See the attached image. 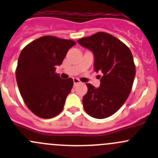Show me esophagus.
<instances>
[{"label":"esophagus","mask_w":158,"mask_h":158,"mask_svg":"<svg viewBox=\"0 0 158 158\" xmlns=\"http://www.w3.org/2000/svg\"><path fill=\"white\" fill-rule=\"evenodd\" d=\"M73 84H74V85H77V84L81 83V81L78 80L77 78H73Z\"/></svg>","instance_id":"obj_1"}]
</instances>
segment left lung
I'll use <instances>...</instances> for the list:
<instances>
[{
  "instance_id": "1",
  "label": "left lung",
  "mask_w": 158,
  "mask_h": 158,
  "mask_svg": "<svg viewBox=\"0 0 158 158\" xmlns=\"http://www.w3.org/2000/svg\"><path fill=\"white\" fill-rule=\"evenodd\" d=\"M94 53V70L102 72L100 87L86 84L83 98L85 112L95 118L111 116L121 108L130 94L136 67L128 46L109 33L99 31L77 40Z\"/></svg>"
}]
</instances>
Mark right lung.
I'll list each match as a JSON object with an SVG mask.
<instances>
[{"instance_id": "right-lung-1", "label": "right lung", "mask_w": 158, "mask_h": 158, "mask_svg": "<svg viewBox=\"0 0 158 158\" xmlns=\"http://www.w3.org/2000/svg\"><path fill=\"white\" fill-rule=\"evenodd\" d=\"M76 44L52 35L31 42L22 50L15 75L24 102L32 113L43 118L55 117L64 109L73 85L72 78L61 79L56 67Z\"/></svg>"}]
</instances>
